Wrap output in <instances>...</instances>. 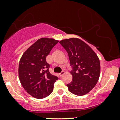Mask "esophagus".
<instances>
[{"instance_id":"1","label":"esophagus","mask_w":120,"mask_h":120,"mask_svg":"<svg viewBox=\"0 0 120 120\" xmlns=\"http://www.w3.org/2000/svg\"><path fill=\"white\" fill-rule=\"evenodd\" d=\"M64 74V71H62L61 73H60V74H59V75H60V76H62Z\"/></svg>"}]
</instances>
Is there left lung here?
Here are the masks:
<instances>
[{"label":"left lung","mask_w":120,"mask_h":120,"mask_svg":"<svg viewBox=\"0 0 120 120\" xmlns=\"http://www.w3.org/2000/svg\"><path fill=\"white\" fill-rule=\"evenodd\" d=\"M60 43L68 54L73 70V80L67 85L69 91L77 96H83L91 91L99 80V59L94 51L79 38L64 39Z\"/></svg>","instance_id":"obj_1"}]
</instances>
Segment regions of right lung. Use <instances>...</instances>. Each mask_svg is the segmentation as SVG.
<instances>
[{
    "instance_id": "add662e5",
    "label": "right lung",
    "mask_w": 120,
    "mask_h": 120,
    "mask_svg": "<svg viewBox=\"0 0 120 120\" xmlns=\"http://www.w3.org/2000/svg\"><path fill=\"white\" fill-rule=\"evenodd\" d=\"M58 41L47 38L38 39L24 52L20 59L19 81L26 92L34 98L42 99L53 91L54 83L58 78L50 74V65L46 58Z\"/></svg>"
}]
</instances>
